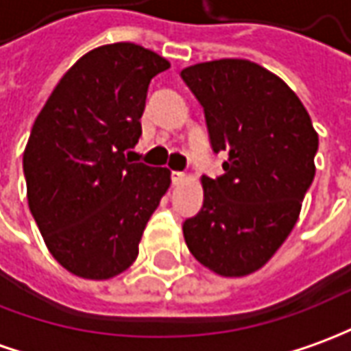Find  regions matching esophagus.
I'll return each instance as SVG.
<instances>
[{
	"instance_id": "34e87169",
	"label": "esophagus",
	"mask_w": 351,
	"mask_h": 351,
	"mask_svg": "<svg viewBox=\"0 0 351 351\" xmlns=\"http://www.w3.org/2000/svg\"><path fill=\"white\" fill-rule=\"evenodd\" d=\"M186 178H188V176H186L184 173H180V171H173V173H171V182H173L175 186L182 184Z\"/></svg>"
}]
</instances>
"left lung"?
Segmentation results:
<instances>
[{"label": "left lung", "mask_w": 351, "mask_h": 351, "mask_svg": "<svg viewBox=\"0 0 351 351\" xmlns=\"http://www.w3.org/2000/svg\"><path fill=\"white\" fill-rule=\"evenodd\" d=\"M182 80L204 107L225 173L204 176V206L182 223L192 256L223 276L263 267L292 232L315 176L319 136L298 95L263 66L219 59Z\"/></svg>", "instance_id": "left-lung-1"}]
</instances>
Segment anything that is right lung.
<instances>
[{
  "instance_id": "right-lung-1",
  "label": "right lung",
  "mask_w": 351,
  "mask_h": 351,
  "mask_svg": "<svg viewBox=\"0 0 351 351\" xmlns=\"http://www.w3.org/2000/svg\"><path fill=\"white\" fill-rule=\"evenodd\" d=\"M169 61L130 42L80 57L36 117L23 156L26 197L51 256L82 278L126 271L171 171L132 163L152 78Z\"/></svg>"
}]
</instances>
